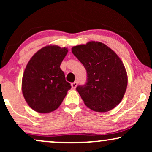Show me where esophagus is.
Segmentation results:
<instances>
[{
    "label": "esophagus",
    "mask_w": 152,
    "mask_h": 152,
    "mask_svg": "<svg viewBox=\"0 0 152 152\" xmlns=\"http://www.w3.org/2000/svg\"><path fill=\"white\" fill-rule=\"evenodd\" d=\"M76 86H77V82L74 81L73 83H71V87H72V88H76Z\"/></svg>",
    "instance_id": "1"
}]
</instances>
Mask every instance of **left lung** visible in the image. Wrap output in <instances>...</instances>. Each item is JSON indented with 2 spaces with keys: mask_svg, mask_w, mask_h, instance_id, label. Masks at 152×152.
<instances>
[{
  "mask_svg": "<svg viewBox=\"0 0 152 152\" xmlns=\"http://www.w3.org/2000/svg\"><path fill=\"white\" fill-rule=\"evenodd\" d=\"M71 51L87 72L86 84L76 87L86 106L96 112L116 107L121 102L128 83L126 69L117 54L98 41L74 46Z\"/></svg>",
  "mask_w": 152,
  "mask_h": 152,
  "instance_id": "obj_1",
  "label": "left lung"
}]
</instances>
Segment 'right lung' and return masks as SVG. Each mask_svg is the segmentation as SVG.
Instances as JSON below:
<instances>
[{"label": "right lung", "instance_id": "1", "mask_svg": "<svg viewBox=\"0 0 152 152\" xmlns=\"http://www.w3.org/2000/svg\"><path fill=\"white\" fill-rule=\"evenodd\" d=\"M67 48L49 45L31 57L22 78V92L26 102L38 113H49L59 107L71 89L60 68Z\"/></svg>", "mask_w": 152, "mask_h": 152}]
</instances>
